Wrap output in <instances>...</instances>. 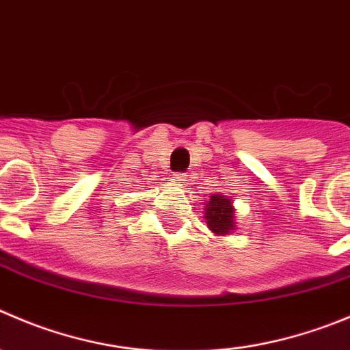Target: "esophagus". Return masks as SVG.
<instances>
[{"instance_id":"esophagus-1","label":"esophagus","mask_w":350,"mask_h":350,"mask_svg":"<svg viewBox=\"0 0 350 350\" xmlns=\"http://www.w3.org/2000/svg\"><path fill=\"white\" fill-rule=\"evenodd\" d=\"M173 180L180 185H187L189 175H185V173H175V175H173Z\"/></svg>"}]
</instances>
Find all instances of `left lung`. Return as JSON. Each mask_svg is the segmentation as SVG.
<instances>
[{
	"label": "left lung",
	"instance_id": "left-lung-1",
	"mask_svg": "<svg viewBox=\"0 0 350 350\" xmlns=\"http://www.w3.org/2000/svg\"><path fill=\"white\" fill-rule=\"evenodd\" d=\"M206 225L216 235H228L235 230V208L232 199L221 194H213L204 208Z\"/></svg>",
	"mask_w": 350,
	"mask_h": 350
}]
</instances>
